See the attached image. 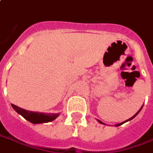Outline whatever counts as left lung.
<instances>
[{
	"instance_id": "8db88e82",
	"label": "left lung",
	"mask_w": 153,
	"mask_h": 153,
	"mask_svg": "<svg viewBox=\"0 0 153 153\" xmlns=\"http://www.w3.org/2000/svg\"><path fill=\"white\" fill-rule=\"evenodd\" d=\"M142 108H143V106H142V107H141V108H140V110H139V111L137 112L136 114H134V116H133V117H131V118H129V119H128V120H126L125 122H123V123H118V124H117V125H115V126H121V125H123V123H126V122H128V121H131V119H133V118H134V117H135V116H136L137 114H139V113H140V110H141V109H142ZM98 122H99V123H100V124H104V123H102V122H101V121H100V120H98Z\"/></svg>"
}]
</instances>
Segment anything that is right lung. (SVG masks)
<instances>
[{
	"mask_svg": "<svg viewBox=\"0 0 153 153\" xmlns=\"http://www.w3.org/2000/svg\"><path fill=\"white\" fill-rule=\"evenodd\" d=\"M12 107L20 115H22L25 119L29 121L30 123L33 124H38V123H44L52 122L59 116L60 114H44V113H39V112L27 111L26 109L19 108L16 105L12 104Z\"/></svg>",
	"mask_w": 153,
	"mask_h": 153,
	"instance_id": "1",
	"label": "right lung"
}]
</instances>
